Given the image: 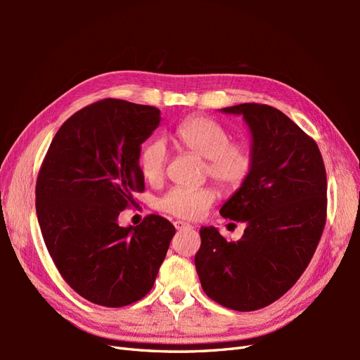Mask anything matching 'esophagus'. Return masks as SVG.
<instances>
[{
  "label": "esophagus",
  "mask_w": 360,
  "mask_h": 360,
  "mask_svg": "<svg viewBox=\"0 0 360 360\" xmlns=\"http://www.w3.org/2000/svg\"><path fill=\"white\" fill-rule=\"evenodd\" d=\"M174 226H176V230H177V231L192 230V228H193L191 224H186V222H183V221H176V222H174Z\"/></svg>",
  "instance_id": "esophagus-1"
}]
</instances>
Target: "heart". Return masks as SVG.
I'll list each match as a JSON object with an SVG mask.
<instances>
[{
  "instance_id": "1",
  "label": "heart",
  "mask_w": 360,
  "mask_h": 360,
  "mask_svg": "<svg viewBox=\"0 0 360 360\" xmlns=\"http://www.w3.org/2000/svg\"><path fill=\"white\" fill-rule=\"evenodd\" d=\"M172 139L181 150L204 159V176L222 192L243 186L254 167L252 150L240 141H231L228 130L207 115H191L174 129ZM168 150L163 139H153L143 148L139 168L148 183L165 176ZM216 192L210 186L172 188L158 201V209L184 221H195L210 209Z\"/></svg>"
}]
</instances>
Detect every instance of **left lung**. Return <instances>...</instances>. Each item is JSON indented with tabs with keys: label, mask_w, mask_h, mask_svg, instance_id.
Returning <instances> with one entry per match:
<instances>
[{
	"label": "left lung",
	"mask_w": 360,
	"mask_h": 360,
	"mask_svg": "<svg viewBox=\"0 0 360 360\" xmlns=\"http://www.w3.org/2000/svg\"><path fill=\"white\" fill-rule=\"evenodd\" d=\"M221 111L243 115L252 136V171L219 212L246 228L228 242L201 226L195 267L212 300L255 311L284 296L308 267L324 230L328 180L317 143L284 112L259 103Z\"/></svg>",
	"instance_id": "left-lung-1"
}]
</instances>
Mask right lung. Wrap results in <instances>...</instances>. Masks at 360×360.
Listing matches in <instances>:
<instances>
[{
    "instance_id": "1",
    "label": "right lung",
    "mask_w": 360,
    "mask_h": 360,
    "mask_svg": "<svg viewBox=\"0 0 360 360\" xmlns=\"http://www.w3.org/2000/svg\"><path fill=\"white\" fill-rule=\"evenodd\" d=\"M160 123L155 106L103 99L58 129L36 183L43 240L60 275L96 304L120 308L153 288L176 228L158 214L120 226L144 191L141 144Z\"/></svg>"
}]
</instances>
